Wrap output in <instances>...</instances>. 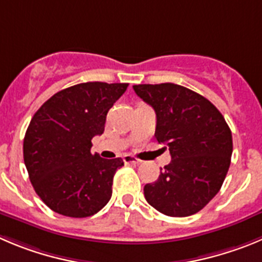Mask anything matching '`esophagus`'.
Listing matches in <instances>:
<instances>
[{"mask_svg": "<svg viewBox=\"0 0 262 262\" xmlns=\"http://www.w3.org/2000/svg\"><path fill=\"white\" fill-rule=\"evenodd\" d=\"M123 160L125 164H139L141 163V160H138V159L132 155H124Z\"/></svg>", "mask_w": 262, "mask_h": 262, "instance_id": "esophagus-1", "label": "esophagus"}]
</instances>
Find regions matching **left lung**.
<instances>
[{
  "instance_id": "left-lung-1",
  "label": "left lung",
  "mask_w": 262,
  "mask_h": 262,
  "mask_svg": "<svg viewBox=\"0 0 262 262\" xmlns=\"http://www.w3.org/2000/svg\"><path fill=\"white\" fill-rule=\"evenodd\" d=\"M156 114L155 137L169 148L172 161L143 189L156 211L172 217L196 213L220 191L233 154V137L221 112L181 85H133Z\"/></svg>"
}]
</instances>
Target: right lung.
<instances>
[{
  "instance_id": "obj_1",
  "label": "right lung",
  "mask_w": 262,
  "mask_h": 262,
  "mask_svg": "<svg viewBox=\"0 0 262 262\" xmlns=\"http://www.w3.org/2000/svg\"><path fill=\"white\" fill-rule=\"evenodd\" d=\"M128 84L82 82L55 93L37 110L23 142L24 164L36 194L51 211L82 219L101 211L112 195L121 158L92 154L107 112Z\"/></svg>"
}]
</instances>
